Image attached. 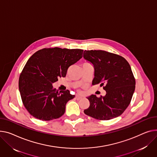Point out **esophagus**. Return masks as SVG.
<instances>
[{
	"mask_svg": "<svg viewBox=\"0 0 157 157\" xmlns=\"http://www.w3.org/2000/svg\"><path fill=\"white\" fill-rule=\"evenodd\" d=\"M76 100H81V99L82 98V97H80V96H79V95H76Z\"/></svg>",
	"mask_w": 157,
	"mask_h": 157,
	"instance_id": "obj_1",
	"label": "esophagus"
}]
</instances>
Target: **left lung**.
<instances>
[{
	"label": "left lung",
	"instance_id": "left-lung-1",
	"mask_svg": "<svg viewBox=\"0 0 157 157\" xmlns=\"http://www.w3.org/2000/svg\"><path fill=\"white\" fill-rule=\"evenodd\" d=\"M84 58L93 64L95 78L92 85L100 84L105 96L88 97L87 116L101 121L116 118L125 111L131 101L136 81L128 62L121 56L104 50H85Z\"/></svg>",
	"mask_w": 157,
	"mask_h": 157
}]
</instances>
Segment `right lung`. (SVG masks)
I'll use <instances>...</instances> for the list:
<instances>
[{
  "mask_svg": "<svg viewBox=\"0 0 157 157\" xmlns=\"http://www.w3.org/2000/svg\"><path fill=\"white\" fill-rule=\"evenodd\" d=\"M83 50L41 49L28 60L19 78V90L26 109L41 121L60 117L67 102L75 98L69 90L59 91L52 83L66 77L68 68L82 57Z\"/></svg>",
  "mask_w": 157,
  "mask_h": 157,
  "instance_id": "right-lung-1",
  "label": "right lung"
}]
</instances>
